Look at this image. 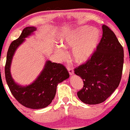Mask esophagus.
Returning a JSON list of instances; mask_svg holds the SVG:
<instances>
[{"label": "esophagus", "mask_w": 130, "mask_h": 130, "mask_svg": "<svg viewBox=\"0 0 130 130\" xmlns=\"http://www.w3.org/2000/svg\"><path fill=\"white\" fill-rule=\"evenodd\" d=\"M67 69H68V71H69V74H70V75H72L74 74V72H73L72 69H70V68L69 67H67Z\"/></svg>", "instance_id": "34e87169"}]
</instances>
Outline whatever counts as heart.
<instances>
[{
  "instance_id": "b5f03b06",
  "label": "heart",
  "mask_w": 130,
  "mask_h": 130,
  "mask_svg": "<svg viewBox=\"0 0 130 130\" xmlns=\"http://www.w3.org/2000/svg\"><path fill=\"white\" fill-rule=\"evenodd\" d=\"M101 41V32L98 29L83 26L68 31L60 39V46L55 51L60 60L65 57L66 50L72 49L71 58L75 63L87 62L94 55Z\"/></svg>"
}]
</instances>
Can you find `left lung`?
I'll use <instances>...</instances> for the list:
<instances>
[{
	"instance_id": "1",
	"label": "left lung",
	"mask_w": 130,
	"mask_h": 130,
	"mask_svg": "<svg viewBox=\"0 0 130 130\" xmlns=\"http://www.w3.org/2000/svg\"><path fill=\"white\" fill-rule=\"evenodd\" d=\"M102 29L103 37L94 55L75 69V73L84 82L77 96L90 105L103 103L117 89L124 63L123 48L115 34L105 25Z\"/></svg>"
}]
</instances>
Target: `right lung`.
I'll list each match as a JSON object with an SVG mask.
<instances>
[{
	"label": "right lung",
	"instance_id": "right-lung-1",
	"mask_svg": "<svg viewBox=\"0 0 130 130\" xmlns=\"http://www.w3.org/2000/svg\"><path fill=\"white\" fill-rule=\"evenodd\" d=\"M34 26L26 27L17 40L9 46L7 54L5 75L9 88L17 101L23 106L31 109H42L51 104L54 99L58 84L69 78V73L63 65L46 60L43 70L30 84L22 86L15 82L10 72L12 61L17 49L26 38L36 31Z\"/></svg>",
	"mask_w": 130,
	"mask_h": 130
}]
</instances>
